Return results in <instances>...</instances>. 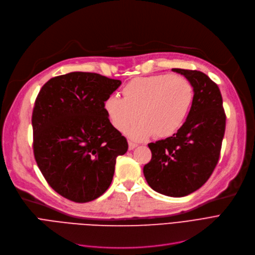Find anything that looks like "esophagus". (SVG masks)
Returning a JSON list of instances; mask_svg holds the SVG:
<instances>
[{
  "mask_svg": "<svg viewBox=\"0 0 255 255\" xmlns=\"http://www.w3.org/2000/svg\"><path fill=\"white\" fill-rule=\"evenodd\" d=\"M138 146V144L135 143V142H131V141H128V149L129 150H132L134 148H136Z\"/></svg>",
  "mask_w": 255,
  "mask_h": 255,
  "instance_id": "obj_1",
  "label": "esophagus"
}]
</instances>
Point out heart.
Returning <instances> with one entry per match:
<instances>
[{"label": "heart", "mask_w": 255, "mask_h": 255, "mask_svg": "<svg viewBox=\"0 0 255 255\" xmlns=\"http://www.w3.org/2000/svg\"><path fill=\"white\" fill-rule=\"evenodd\" d=\"M194 96L192 84L179 75H156L129 81L123 89V99L108 96L105 112L111 125L134 140L152 135L170 137L184 124Z\"/></svg>", "instance_id": "1"}]
</instances>
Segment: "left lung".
Masks as SVG:
<instances>
[{"label":"left lung","mask_w":255,"mask_h":255,"mask_svg":"<svg viewBox=\"0 0 255 255\" xmlns=\"http://www.w3.org/2000/svg\"><path fill=\"white\" fill-rule=\"evenodd\" d=\"M193 86L185 124L173 136L149 143L151 160L143 168L149 187L163 195L187 196L202 187L219 161L226 115L218 85L198 70L172 68Z\"/></svg>","instance_id":"left-lung-1"}]
</instances>
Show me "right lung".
<instances>
[{
  "label": "right lung",
  "mask_w": 255,
  "mask_h": 255,
  "mask_svg": "<svg viewBox=\"0 0 255 255\" xmlns=\"http://www.w3.org/2000/svg\"><path fill=\"white\" fill-rule=\"evenodd\" d=\"M121 85L94 72H69L48 80L36 98L33 151L47 184L79 203L110 187L116 157L128 148L109 120L104 103Z\"/></svg>",
  "instance_id": "right-lung-1"
}]
</instances>
